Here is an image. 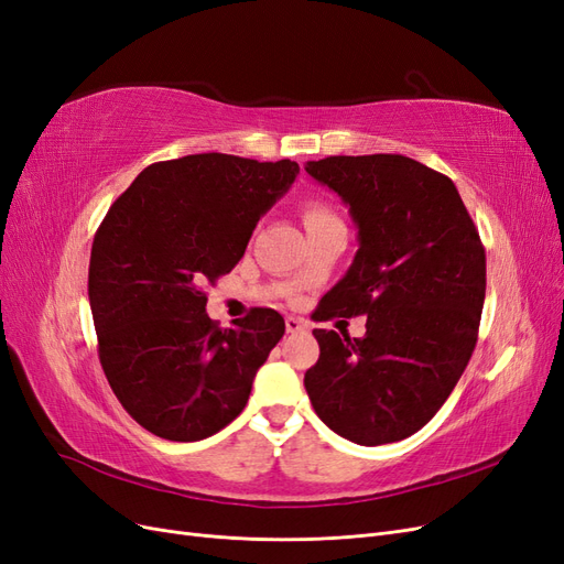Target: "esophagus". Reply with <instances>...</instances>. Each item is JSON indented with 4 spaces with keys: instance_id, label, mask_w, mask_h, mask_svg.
Masks as SVG:
<instances>
[{
    "instance_id": "obj_1",
    "label": "esophagus",
    "mask_w": 564,
    "mask_h": 564,
    "mask_svg": "<svg viewBox=\"0 0 564 564\" xmlns=\"http://www.w3.org/2000/svg\"><path fill=\"white\" fill-rule=\"evenodd\" d=\"M284 327H286V334H299V332L308 329V322L301 319V317H292V315H289V317L284 319Z\"/></svg>"
}]
</instances>
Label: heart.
Listing matches in <instances>:
<instances>
[{
  "label": "heart",
  "mask_w": 564,
  "mask_h": 564,
  "mask_svg": "<svg viewBox=\"0 0 564 564\" xmlns=\"http://www.w3.org/2000/svg\"><path fill=\"white\" fill-rule=\"evenodd\" d=\"M334 218L336 216L332 214V209L319 199H308L303 204V224H305V228L315 226V224H324V220H334Z\"/></svg>",
  "instance_id": "b5f03b06"
}]
</instances>
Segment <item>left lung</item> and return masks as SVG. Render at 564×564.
<instances>
[{
  "label": "left lung",
  "instance_id": "8db88e82",
  "mask_svg": "<svg viewBox=\"0 0 564 564\" xmlns=\"http://www.w3.org/2000/svg\"><path fill=\"white\" fill-rule=\"evenodd\" d=\"M305 172L346 202L360 240L317 319L367 315L362 338L313 332L319 360L305 390L340 437L404 440L437 414L475 350L487 286L480 232L452 178L412 158L336 155Z\"/></svg>",
  "mask_w": 564,
  "mask_h": 564
}]
</instances>
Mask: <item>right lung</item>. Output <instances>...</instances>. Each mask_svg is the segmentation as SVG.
<instances>
[{
  "label": "right lung",
  "mask_w": 564,
  "mask_h": 564,
  "mask_svg": "<svg viewBox=\"0 0 564 564\" xmlns=\"http://www.w3.org/2000/svg\"><path fill=\"white\" fill-rule=\"evenodd\" d=\"M292 160L202 152L145 166L96 230L89 303L106 379L152 435L197 442L240 416L256 371L284 334L272 308L235 329L207 292L245 256L259 218L294 183Z\"/></svg>",
  "instance_id": "obj_1"
}]
</instances>
